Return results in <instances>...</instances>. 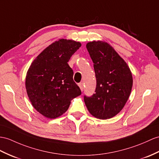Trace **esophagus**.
<instances>
[{
  "label": "esophagus",
  "instance_id": "obj_1",
  "mask_svg": "<svg viewBox=\"0 0 159 159\" xmlns=\"http://www.w3.org/2000/svg\"><path fill=\"white\" fill-rule=\"evenodd\" d=\"M78 86H79V87L80 88L81 90L83 91V90H84V84H83V83H80V84H78Z\"/></svg>",
  "mask_w": 159,
  "mask_h": 159
}]
</instances>
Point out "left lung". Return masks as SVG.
<instances>
[{
	"mask_svg": "<svg viewBox=\"0 0 159 159\" xmlns=\"http://www.w3.org/2000/svg\"><path fill=\"white\" fill-rule=\"evenodd\" d=\"M94 63L96 79L95 94L84 96L90 113L100 119L117 115L124 107L133 86L129 66L107 42L92 41L86 44Z\"/></svg>",
	"mask_w": 159,
	"mask_h": 159,
	"instance_id": "obj_1",
	"label": "left lung"
}]
</instances>
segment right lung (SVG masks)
<instances>
[{"instance_id":"1","label":"right lung","mask_w":159,"mask_h":159,"mask_svg":"<svg viewBox=\"0 0 159 159\" xmlns=\"http://www.w3.org/2000/svg\"><path fill=\"white\" fill-rule=\"evenodd\" d=\"M71 40L60 39L46 48L27 72L25 88L32 106L49 119L65 113L71 100L82 94L73 81L67 62L81 46Z\"/></svg>"}]
</instances>
